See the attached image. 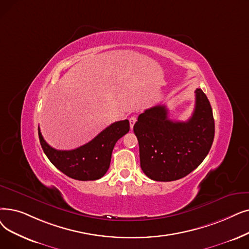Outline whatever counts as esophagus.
I'll return each mask as SVG.
<instances>
[{
    "label": "esophagus",
    "instance_id": "esophagus-1",
    "mask_svg": "<svg viewBox=\"0 0 249 249\" xmlns=\"http://www.w3.org/2000/svg\"><path fill=\"white\" fill-rule=\"evenodd\" d=\"M136 116H131L130 118H129V123H130V128L132 129L133 128V126H134V124H135V122H136Z\"/></svg>",
    "mask_w": 249,
    "mask_h": 249
}]
</instances>
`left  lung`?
<instances>
[{
    "mask_svg": "<svg viewBox=\"0 0 249 249\" xmlns=\"http://www.w3.org/2000/svg\"><path fill=\"white\" fill-rule=\"evenodd\" d=\"M133 131L144 174L155 181L181 179L202 163L212 147L214 120L211 104L196 89V107L188 121L170 120L167 107L159 105L138 116Z\"/></svg>",
    "mask_w": 249,
    "mask_h": 249,
    "instance_id": "1",
    "label": "left lung"
}]
</instances>
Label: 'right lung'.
<instances>
[{
	"label": "right lung",
	"mask_w": 249,
	"mask_h": 249,
	"mask_svg": "<svg viewBox=\"0 0 249 249\" xmlns=\"http://www.w3.org/2000/svg\"><path fill=\"white\" fill-rule=\"evenodd\" d=\"M128 120L118 121L96 135L86 144L71 150H58L50 146L38 127V137L44 153L51 163L68 177L80 181L102 178L109 170L116 142L128 133Z\"/></svg>",
	"instance_id": "right-lung-1"
}]
</instances>
